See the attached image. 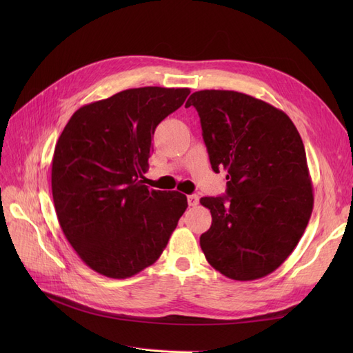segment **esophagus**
<instances>
[{
    "instance_id": "34e87169",
    "label": "esophagus",
    "mask_w": 353,
    "mask_h": 353,
    "mask_svg": "<svg viewBox=\"0 0 353 353\" xmlns=\"http://www.w3.org/2000/svg\"><path fill=\"white\" fill-rule=\"evenodd\" d=\"M188 206H197L199 205V196L197 194H190L187 196Z\"/></svg>"
}]
</instances>
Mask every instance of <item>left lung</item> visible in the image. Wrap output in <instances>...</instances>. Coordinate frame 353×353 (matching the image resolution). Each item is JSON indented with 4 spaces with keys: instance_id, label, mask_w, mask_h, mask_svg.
Instances as JSON below:
<instances>
[{
    "instance_id": "obj_1",
    "label": "left lung",
    "mask_w": 353,
    "mask_h": 353,
    "mask_svg": "<svg viewBox=\"0 0 353 353\" xmlns=\"http://www.w3.org/2000/svg\"><path fill=\"white\" fill-rule=\"evenodd\" d=\"M190 105L212 169L228 172L227 196L200 199L212 213L200 248L228 279H262L290 256L312 213L302 138L283 110L248 94L203 90L190 95Z\"/></svg>"
}]
</instances>
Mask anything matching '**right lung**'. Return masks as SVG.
Masks as SVG:
<instances>
[{
    "label": "right lung",
    "mask_w": 353,
    "mask_h": 353,
    "mask_svg": "<svg viewBox=\"0 0 353 353\" xmlns=\"http://www.w3.org/2000/svg\"><path fill=\"white\" fill-rule=\"evenodd\" d=\"M188 88L144 87L82 105L56 144L52 200L79 258L109 279L153 265L187 209L178 191L148 190L152 137Z\"/></svg>",
    "instance_id": "obj_1"
}]
</instances>
